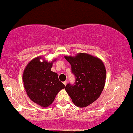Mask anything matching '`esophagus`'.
<instances>
[{"label": "esophagus", "mask_w": 133, "mask_h": 133, "mask_svg": "<svg viewBox=\"0 0 133 133\" xmlns=\"http://www.w3.org/2000/svg\"><path fill=\"white\" fill-rule=\"evenodd\" d=\"M63 84H64L65 85H66V84H67V82H66V81H64V82H63Z\"/></svg>", "instance_id": "1"}]
</instances>
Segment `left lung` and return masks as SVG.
<instances>
[{"mask_svg": "<svg viewBox=\"0 0 133 133\" xmlns=\"http://www.w3.org/2000/svg\"><path fill=\"white\" fill-rule=\"evenodd\" d=\"M71 65L75 78L74 84L68 83L65 90L73 103L85 107L98 98L105 83L106 70L99 58L89 54L79 53L75 57L65 56Z\"/></svg>", "mask_w": 133, "mask_h": 133, "instance_id": "left-lung-1", "label": "left lung"}]
</instances>
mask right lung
Wrapping results in <instances>:
<instances>
[{"instance_id":"1","label":"right lung","mask_w":133,"mask_h":133,"mask_svg":"<svg viewBox=\"0 0 133 133\" xmlns=\"http://www.w3.org/2000/svg\"><path fill=\"white\" fill-rule=\"evenodd\" d=\"M41 59L35 58L28 64L23 74V82L29 98L41 107H47L65 86L59 80L57 74L51 71L52 62H41Z\"/></svg>"}]
</instances>
